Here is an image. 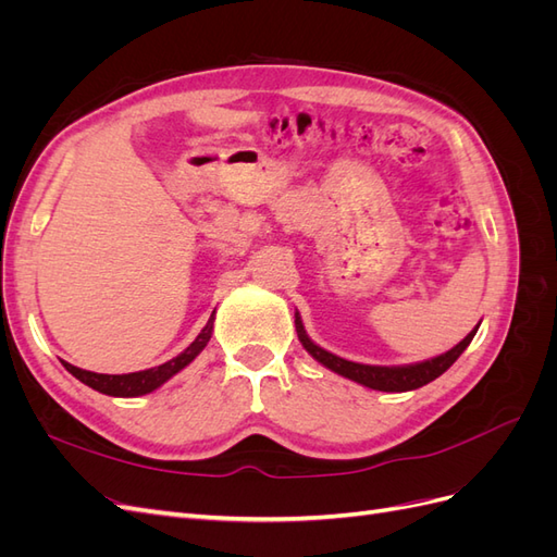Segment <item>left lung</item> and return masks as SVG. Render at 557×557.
Here are the masks:
<instances>
[{"instance_id": "1", "label": "left lung", "mask_w": 557, "mask_h": 557, "mask_svg": "<svg viewBox=\"0 0 557 557\" xmlns=\"http://www.w3.org/2000/svg\"><path fill=\"white\" fill-rule=\"evenodd\" d=\"M295 327H297V336H299L301 346H305L320 364H325L327 369H332V372H336L339 376H346L364 387H372V391H383V393L416 391V387H423L430 381H434L436 376H442L446 369L462 356L465 348L471 344V339H474V334L479 330V325H476L458 346H453L450 350L442 352V356H436L432 360L416 362V364H401V367H376V364H360V362L344 360L339 356H334V352L315 346L309 339L305 325H301L299 313H295Z\"/></svg>"}]
</instances>
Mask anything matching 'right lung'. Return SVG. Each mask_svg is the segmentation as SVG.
<instances>
[{
    "mask_svg": "<svg viewBox=\"0 0 557 557\" xmlns=\"http://www.w3.org/2000/svg\"><path fill=\"white\" fill-rule=\"evenodd\" d=\"M211 332H213V313L209 318V323L205 325V330H201L197 334V339L185 348L183 352H178L176 358H172L170 362H164L160 367H150V369H144V372H132V374H95V372H88V369H78L70 362H62L66 372H70L72 376H76L81 383L90 385L92 391L102 393V395H111V397H139V395H148L158 391V387L170 381L174 374H178L183 367H188L201 350H205V346L209 344L211 339Z\"/></svg>",
    "mask_w": 557,
    "mask_h": 557,
    "instance_id": "add662e5",
    "label": "right lung"
}]
</instances>
